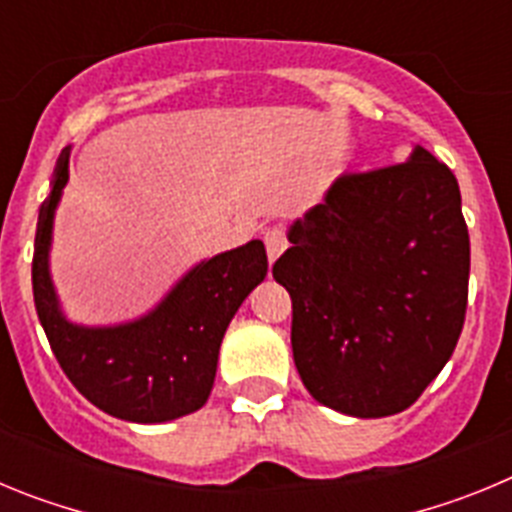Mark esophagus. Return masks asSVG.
Masks as SVG:
<instances>
[{"mask_svg":"<svg viewBox=\"0 0 512 512\" xmlns=\"http://www.w3.org/2000/svg\"><path fill=\"white\" fill-rule=\"evenodd\" d=\"M264 243H266V253H269V261L274 264V261L282 256L284 251H287L289 241H287V233H284V228H279V225H274V228H269L264 233Z\"/></svg>","mask_w":512,"mask_h":512,"instance_id":"esophagus-1","label":"esophagus"}]
</instances>
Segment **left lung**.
<instances>
[{"instance_id":"left-lung-1","label":"left lung","mask_w":512,"mask_h":512,"mask_svg":"<svg viewBox=\"0 0 512 512\" xmlns=\"http://www.w3.org/2000/svg\"><path fill=\"white\" fill-rule=\"evenodd\" d=\"M271 269L292 297V354L320 405L354 418L410 408L454 354L469 289L456 176L415 146L343 174L295 220Z\"/></svg>"}]
</instances>
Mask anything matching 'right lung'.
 <instances>
[{
  "mask_svg": "<svg viewBox=\"0 0 512 512\" xmlns=\"http://www.w3.org/2000/svg\"><path fill=\"white\" fill-rule=\"evenodd\" d=\"M71 148L53 169L35 230L33 295L58 364L92 405L130 423H166L200 410L212 392L230 320L269 261L261 241L200 261L151 312L117 325L71 323L51 279L53 217L69 182Z\"/></svg>",
  "mask_w": 512,
  "mask_h": 512,
  "instance_id": "obj_1",
  "label": "right lung"
}]
</instances>
